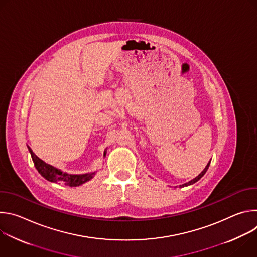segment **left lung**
<instances>
[{
  "mask_svg": "<svg viewBox=\"0 0 257 257\" xmlns=\"http://www.w3.org/2000/svg\"><path fill=\"white\" fill-rule=\"evenodd\" d=\"M209 165H210V162H209V163H208V164H207V166H206V167H205V169H204V170H203V171H202V172H201V173H200V174H199V175H198V176H197V177H196V178H194V179H193V180H191V181H189V182H188V183H185V184H183V185H181V186H180V187H184V186H188V185H191V184H193V183H195V182H197V181H198V180H199V179H200V178H201V177H202V176H203V175H204V174H205V173H206V171H207V169H208V167H209Z\"/></svg>",
  "mask_w": 257,
  "mask_h": 257,
  "instance_id": "left-lung-1",
  "label": "left lung"
}]
</instances>
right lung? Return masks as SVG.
Returning a JSON list of instances; mask_svg holds the SVG:
<instances>
[{
  "mask_svg": "<svg viewBox=\"0 0 257 257\" xmlns=\"http://www.w3.org/2000/svg\"><path fill=\"white\" fill-rule=\"evenodd\" d=\"M29 153L31 155L33 164L36 168V170L39 171V173L48 181L50 182H54V183H58V184H63L66 186H70V187H76L79 186L83 183L89 181L94 173L91 174H84V175H70L67 173H63L60 170L46 164L44 161H42L41 159H39L36 157L32 151L30 150V148H28Z\"/></svg>",
  "mask_w": 257,
  "mask_h": 257,
  "instance_id": "add662e5",
  "label": "right lung"
}]
</instances>
